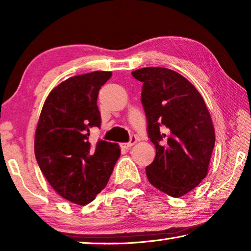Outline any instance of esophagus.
<instances>
[{
  "label": "esophagus",
  "instance_id": "esophagus-1",
  "mask_svg": "<svg viewBox=\"0 0 251 251\" xmlns=\"http://www.w3.org/2000/svg\"><path fill=\"white\" fill-rule=\"evenodd\" d=\"M136 142H137V138H136V136H131L130 141L128 143L121 144V147L122 148H126V150H127V148H129V147H131L133 145H135Z\"/></svg>",
  "mask_w": 251,
  "mask_h": 251
}]
</instances>
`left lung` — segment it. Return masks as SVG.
I'll return each mask as SVG.
<instances>
[{
    "label": "left lung",
    "instance_id": "left-lung-1",
    "mask_svg": "<svg viewBox=\"0 0 251 251\" xmlns=\"http://www.w3.org/2000/svg\"><path fill=\"white\" fill-rule=\"evenodd\" d=\"M131 75L143 83L148 137L156 148L148 180L169 196H184L208 174L215 146L209 110L196 87L175 71L144 67Z\"/></svg>",
    "mask_w": 251,
    "mask_h": 251
}]
</instances>
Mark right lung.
Masks as SVG:
<instances>
[{"instance_id":"1","label":"right lung","mask_w":251,"mask_h":251,"mask_svg":"<svg viewBox=\"0 0 251 251\" xmlns=\"http://www.w3.org/2000/svg\"><path fill=\"white\" fill-rule=\"evenodd\" d=\"M112 72L73 76L53 88L37 123L34 151L37 164L59 196L87 205L107 185L121 150L118 144L88 142L100 126L97 96Z\"/></svg>"}]
</instances>
